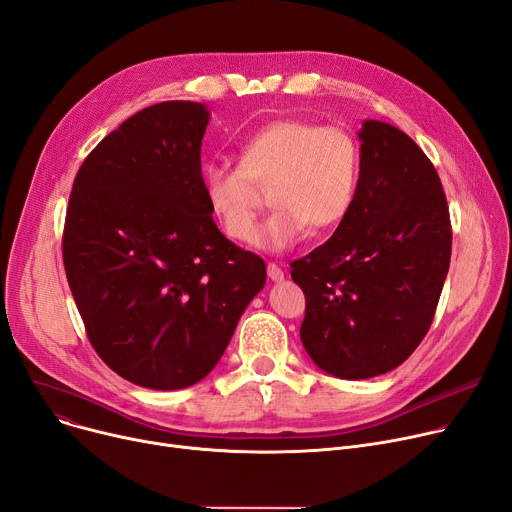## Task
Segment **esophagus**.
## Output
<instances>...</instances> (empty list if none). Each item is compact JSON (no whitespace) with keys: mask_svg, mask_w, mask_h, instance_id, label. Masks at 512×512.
<instances>
[{"mask_svg":"<svg viewBox=\"0 0 512 512\" xmlns=\"http://www.w3.org/2000/svg\"><path fill=\"white\" fill-rule=\"evenodd\" d=\"M267 278H270L272 282H282L284 280L282 267L276 265V263H267Z\"/></svg>","mask_w":512,"mask_h":512,"instance_id":"obj_1","label":"esophagus"}]
</instances>
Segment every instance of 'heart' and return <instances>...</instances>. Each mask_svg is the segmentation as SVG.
Segmentation results:
<instances>
[{"label": "heart", "mask_w": 512, "mask_h": 512, "mask_svg": "<svg viewBox=\"0 0 512 512\" xmlns=\"http://www.w3.org/2000/svg\"><path fill=\"white\" fill-rule=\"evenodd\" d=\"M361 180V147L344 126L284 118L240 145L238 168L209 161L201 184L222 232L240 245L254 238L258 202L252 184L269 185L277 211L255 245L282 253L313 228L330 230L351 213Z\"/></svg>", "instance_id": "1"}]
</instances>
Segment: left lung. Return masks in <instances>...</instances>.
I'll return each mask as SVG.
<instances>
[{"instance_id":"left-lung-1","label":"left lung","mask_w":512,"mask_h":512,"mask_svg":"<svg viewBox=\"0 0 512 512\" xmlns=\"http://www.w3.org/2000/svg\"><path fill=\"white\" fill-rule=\"evenodd\" d=\"M357 201L324 245L290 263L307 299L301 340L313 363L367 380L425 338L450 265L446 195L432 161L392 124L359 130Z\"/></svg>"}]
</instances>
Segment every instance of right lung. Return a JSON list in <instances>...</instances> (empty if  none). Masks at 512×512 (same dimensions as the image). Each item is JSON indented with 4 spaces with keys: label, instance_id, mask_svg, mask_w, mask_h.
<instances>
[{
    "label": "right lung",
    "instance_id": "1",
    "mask_svg": "<svg viewBox=\"0 0 512 512\" xmlns=\"http://www.w3.org/2000/svg\"><path fill=\"white\" fill-rule=\"evenodd\" d=\"M209 110L164 101L87 155L66 211L64 267L87 336L124 380L180 390L218 365L265 263L215 226L201 184Z\"/></svg>",
    "mask_w": 512,
    "mask_h": 512
}]
</instances>
